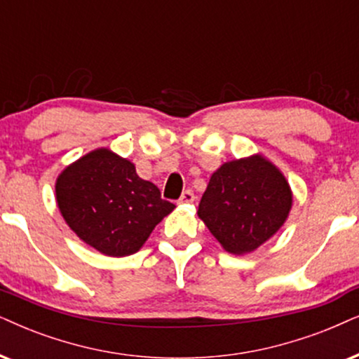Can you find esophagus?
<instances>
[{"mask_svg": "<svg viewBox=\"0 0 359 359\" xmlns=\"http://www.w3.org/2000/svg\"><path fill=\"white\" fill-rule=\"evenodd\" d=\"M194 201H195V195H194L192 190H185L179 202L180 203H194Z\"/></svg>", "mask_w": 359, "mask_h": 359, "instance_id": "1", "label": "esophagus"}]
</instances>
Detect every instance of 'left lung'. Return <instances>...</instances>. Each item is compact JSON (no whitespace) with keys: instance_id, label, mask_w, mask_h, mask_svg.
Masks as SVG:
<instances>
[{"instance_id":"obj_1","label":"left lung","mask_w":359,"mask_h":359,"mask_svg":"<svg viewBox=\"0 0 359 359\" xmlns=\"http://www.w3.org/2000/svg\"><path fill=\"white\" fill-rule=\"evenodd\" d=\"M293 192L287 177L262 154L225 162L213 172L198 219L225 252H255L287 222Z\"/></svg>"}]
</instances>
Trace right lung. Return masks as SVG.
Wrapping results in <instances>:
<instances>
[{"label": "right lung", "mask_w": 359, "mask_h": 359, "mask_svg": "<svg viewBox=\"0 0 359 359\" xmlns=\"http://www.w3.org/2000/svg\"><path fill=\"white\" fill-rule=\"evenodd\" d=\"M56 202L78 237L107 257L139 252L158 222L174 210L135 165L107 147L79 157L56 179Z\"/></svg>", "instance_id": "right-lung-1"}]
</instances>
